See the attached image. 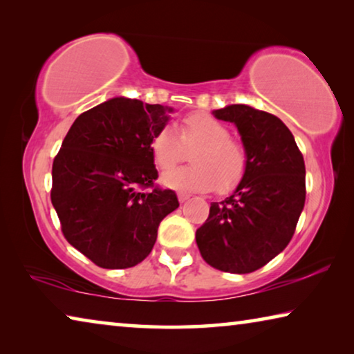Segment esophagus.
I'll return each instance as SVG.
<instances>
[{
  "label": "esophagus",
  "mask_w": 354,
  "mask_h": 354,
  "mask_svg": "<svg viewBox=\"0 0 354 354\" xmlns=\"http://www.w3.org/2000/svg\"><path fill=\"white\" fill-rule=\"evenodd\" d=\"M190 198V195L189 194H183V192H179L178 194V200H179V203H185Z\"/></svg>",
  "instance_id": "esophagus-1"
}]
</instances>
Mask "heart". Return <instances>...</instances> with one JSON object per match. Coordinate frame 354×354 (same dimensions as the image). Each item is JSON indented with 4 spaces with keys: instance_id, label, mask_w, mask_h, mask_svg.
I'll use <instances>...</instances> for the list:
<instances>
[{
    "instance_id": "1",
    "label": "heart",
    "mask_w": 354,
    "mask_h": 354,
    "mask_svg": "<svg viewBox=\"0 0 354 354\" xmlns=\"http://www.w3.org/2000/svg\"><path fill=\"white\" fill-rule=\"evenodd\" d=\"M176 131L164 127L153 136L149 151L158 169L168 171L185 157V149H194L190 167L165 173V187L184 192H207L215 187L218 194L236 189L247 173L248 156L242 143L231 139L223 123L209 113L195 112L184 117Z\"/></svg>"
}]
</instances>
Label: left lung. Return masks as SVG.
Returning a JSON list of instances; mask_svg holds the SVG:
<instances>
[{
  "label": "left lung",
  "instance_id": "obj_1",
  "mask_svg": "<svg viewBox=\"0 0 354 354\" xmlns=\"http://www.w3.org/2000/svg\"><path fill=\"white\" fill-rule=\"evenodd\" d=\"M234 123L248 167L223 201L211 203L196 245L209 266L221 272L251 273L283 251L295 232L306 200L303 154L289 128L272 113L247 104L212 111Z\"/></svg>",
  "mask_w": 354,
  "mask_h": 354
}]
</instances>
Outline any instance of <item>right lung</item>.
<instances>
[{
	"instance_id": "add662e5",
	"label": "right lung",
	"mask_w": 354,
	"mask_h": 354,
	"mask_svg": "<svg viewBox=\"0 0 354 354\" xmlns=\"http://www.w3.org/2000/svg\"><path fill=\"white\" fill-rule=\"evenodd\" d=\"M173 109L111 98L81 113L53 162L51 203L70 245L103 268H129L151 253L176 194L153 187L149 142Z\"/></svg>"
}]
</instances>
